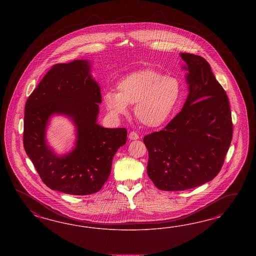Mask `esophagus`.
Segmentation results:
<instances>
[{
  "label": "esophagus",
  "mask_w": 256,
  "mask_h": 256,
  "mask_svg": "<svg viewBox=\"0 0 256 256\" xmlns=\"http://www.w3.org/2000/svg\"><path fill=\"white\" fill-rule=\"evenodd\" d=\"M128 138L130 140H138L139 139V135L136 132H132L128 134Z\"/></svg>",
  "instance_id": "esophagus-1"
}]
</instances>
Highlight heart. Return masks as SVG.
<instances>
[{
    "label": "heart",
    "instance_id": "1",
    "mask_svg": "<svg viewBox=\"0 0 256 256\" xmlns=\"http://www.w3.org/2000/svg\"><path fill=\"white\" fill-rule=\"evenodd\" d=\"M116 91L104 94L106 108L112 116H126L128 105L135 104L134 114L149 128L164 124L178 104L181 84L176 78L154 70L130 73L117 82Z\"/></svg>",
    "mask_w": 256,
    "mask_h": 256
}]
</instances>
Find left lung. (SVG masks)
<instances>
[{"label":"left lung","mask_w":256,"mask_h":256,"mask_svg":"<svg viewBox=\"0 0 256 256\" xmlns=\"http://www.w3.org/2000/svg\"><path fill=\"white\" fill-rule=\"evenodd\" d=\"M188 71V96L162 130L144 136L148 174L167 192L185 190L211 181L222 169L232 137L227 94L201 56L180 54Z\"/></svg>","instance_id":"left-lung-1"}]
</instances>
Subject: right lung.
<instances>
[{"label": "right lung", "instance_id": "1", "mask_svg": "<svg viewBox=\"0 0 256 256\" xmlns=\"http://www.w3.org/2000/svg\"><path fill=\"white\" fill-rule=\"evenodd\" d=\"M90 64H57L30 94L24 108V146L42 181L50 188L72 195L100 190L110 174L114 156L126 142V128L98 124L100 87ZM54 114L70 116L78 132L76 146L58 156L46 144V130Z\"/></svg>", "mask_w": 256, "mask_h": 256}]
</instances>
